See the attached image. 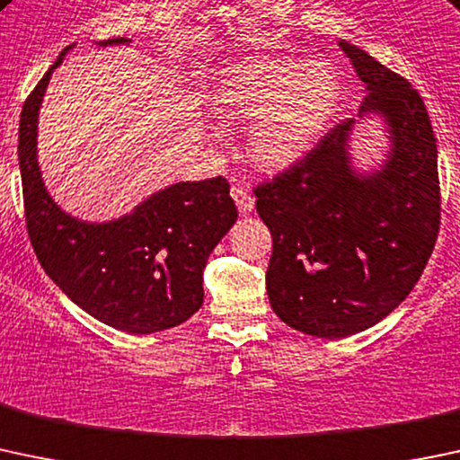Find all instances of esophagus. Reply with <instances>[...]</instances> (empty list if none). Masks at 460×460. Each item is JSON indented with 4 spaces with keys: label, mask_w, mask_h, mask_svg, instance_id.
I'll return each instance as SVG.
<instances>
[{
    "label": "esophagus",
    "mask_w": 460,
    "mask_h": 460,
    "mask_svg": "<svg viewBox=\"0 0 460 460\" xmlns=\"http://www.w3.org/2000/svg\"><path fill=\"white\" fill-rule=\"evenodd\" d=\"M231 196H234L235 205H238V211L240 214H251L253 211V205H255V198L253 193L243 182H235L234 187H231Z\"/></svg>",
    "instance_id": "esophagus-1"
}]
</instances>
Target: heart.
<instances>
[{"mask_svg": "<svg viewBox=\"0 0 460 460\" xmlns=\"http://www.w3.org/2000/svg\"><path fill=\"white\" fill-rule=\"evenodd\" d=\"M340 103V75L326 59L288 55L240 57L226 64L211 92L225 123L253 119L249 156L264 169L297 163Z\"/></svg>", "mask_w": 460, "mask_h": 460, "instance_id": "heart-1", "label": "heart"}]
</instances>
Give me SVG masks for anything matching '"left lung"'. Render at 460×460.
Here are the masks:
<instances>
[{"label":"left lung","instance_id":"obj_1","mask_svg":"<svg viewBox=\"0 0 460 460\" xmlns=\"http://www.w3.org/2000/svg\"><path fill=\"white\" fill-rule=\"evenodd\" d=\"M370 92L359 116L384 119L390 152L375 172L350 158L355 120L255 187L273 238L270 308L315 337H348L394 311L421 278L441 225L437 138L419 92L368 52L340 41Z\"/></svg>","mask_w":460,"mask_h":460}]
</instances>
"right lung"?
<instances>
[{"label":"right lung","mask_w":460,"mask_h":460,"mask_svg":"<svg viewBox=\"0 0 460 460\" xmlns=\"http://www.w3.org/2000/svg\"><path fill=\"white\" fill-rule=\"evenodd\" d=\"M129 43L116 37L99 46ZM31 92L19 119L26 226L39 264L76 306L132 335L167 331L202 306V269L238 220L226 178L176 182L110 222L66 214L43 185L37 163V120L52 70Z\"/></svg>","instance_id":"1"}]
</instances>
